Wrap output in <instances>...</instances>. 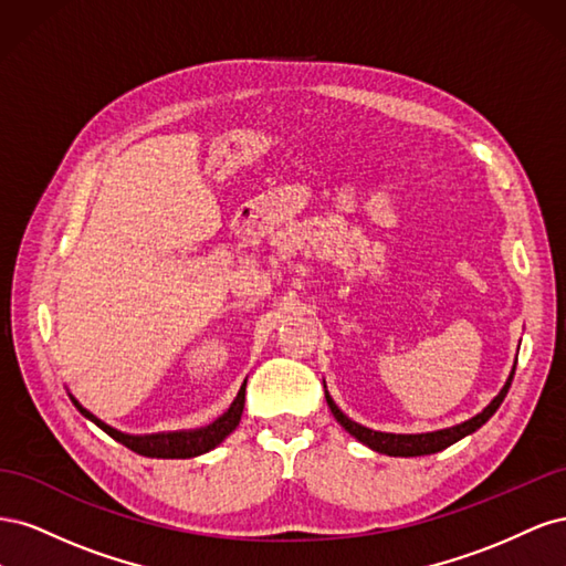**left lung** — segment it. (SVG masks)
<instances>
[{"label":"left lung","instance_id":"8db88e82","mask_svg":"<svg viewBox=\"0 0 566 566\" xmlns=\"http://www.w3.org/2000/svg\"><path fill=\"white\" fill-rule=\"evenodd\" d=\"M515 368H517V361L515 366H512L507 380L503 385V389L495 394L493 401L482 410V413H476L474 418L460 422V424H453V427H447V430H437V432H422V434H391V432H378V430H370V427H364L354 422L349 416H345L339 410V406L333 401L331 391L325 389V401H328L331 406V413L335 416V420L345 427V430L358 439L361 443H366L368 449L378 451V453H385V455H394V458H416V455H430V453H439L443 449H449L451 443L465 439L468 434L476 432L479 427H482L495 410L501 408L505 394L512 385V378H515ZM325 387V382H323Z\"/></svg>","mask_w":566,"mask_h":566}]
</instances>
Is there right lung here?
Returning a JSON list of instances; mask_svg holds the SVG:
<instances>
[{
  "label": "right lung",
  "mask_w": 566,
  "mask_h": 566,
  "mask_svg": "<svg viewBox=\"0 0 566 566\" xmlns=\"http://www.w3.org/2000/svg\"><path fill=\"white\" fill-rule=\"evenodd\" d=\"M245 385L248 380L238 389L233 403L229 406L227 413H221L214 422L205 424V427H196V430H177V432H156V434H127L119 432L115 427L106 424L101 418H96L94 413H90L73 394L71 401L75 403V408L80 413L92 420L96 427H101L108 437H113L115 441L123 443L129 451L146 455V458H196L208 453L212 449H217L221 441H224L235 427L241 422L243 416V406H245Z\"/></svg>",
  "instance_id": "obj_1"
}]
</instances>
